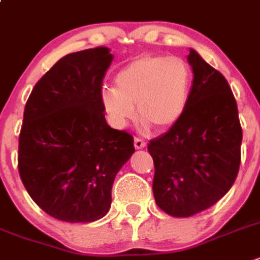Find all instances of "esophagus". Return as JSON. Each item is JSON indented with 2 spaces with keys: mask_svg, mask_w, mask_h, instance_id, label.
Here are the masks:
<instances>
[{
  "mask_svg": "<svg viewBox=\"0 0 260 260\" xmlns=\"http://www.w3.org/2000/svg\"><path fill=\"white\" fill-rule=\"evenodd\" d=\"M134 147L137 149H143L144 147H146V142L143 139H140V138H135L134 139Z\"/></svg>",
  "mask_w": 260,
  "mask_h": 260,
  "instance_id": "obj_1",
  "label": "esophagus"
}]
</instances>
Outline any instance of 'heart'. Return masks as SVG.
<instances>
[{
  "label": "heart",
  "mask_w": 260,
  "mask_h": 260,
  "mask_svg": "<svg viewBox=\"0 0 260 260\" xmlns=\"http://www.w3.org/2000/svg\"><path fill=\"white\" fill-rule=\"evenodd\" d=\"M116 87L104 86L101 102L112 125L122 128L138 114L143 125L166 130L187 111L193 72L179 56L147 54L126 64L114 77Z\"/></svg>",
  "instance_id": "1"
}]
</instances>
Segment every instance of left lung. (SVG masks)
Instances as JSON below:
<instances>
[{
  "instance_id": "1",
  "label": "left lung",
  "mask_w": 260,
  "mask_h": 260,
  "mask_svg": "<svg viewBox=\"0 0 260 260\" xmlns=\"http://www.w3.org/2000/svg\"><path fill=\"white\" fill-rule=\"evenodd\" d=\"M187 59L193 72L187 111L148 144L156 204L177 218L216 204L233 185L241 162L242 128L227 80L194 50Z\"/></svg>"
}]
</instances>
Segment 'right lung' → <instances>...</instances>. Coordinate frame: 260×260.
Segmentation results:
<instances>
[{"label":"right lung","instance_id":"right-lung-1","mask_svg":"<svg viewBox=\"0 0 260 260\" xmlns=\"http://www.w3.org/2000/svg\"><path fill=\"white\" fill-rule=\"evenodd\" d=\"M112 60L108 47L63 56L25 104L19 175L33 201L63 222L103 218L116 174L135 152L134 138L112 128L102 107V83Z\"/></svg>","mask_w":260,"mask_h":260}]
</instances>
